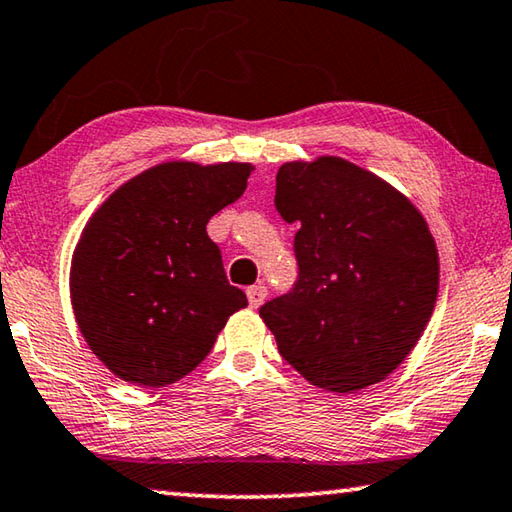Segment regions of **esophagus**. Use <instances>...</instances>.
<instances>
[{
	"label": "esophagus",
	"mask_w": 512,
	"mask_h": 512,
	"mask_svg": "<svg viewBox=\"0 0 512 512\" xmlns=\"http://www.w3.org/2000/svg\"><path fill=\"white\" fill-rule=\"evenodd\" d=\"M246 296H248V303H250V307H253V310H257L259 305L264 303L266 300V287L264 285H255V287H248V291H246Z\"/></svg>",
	"instance_id": "esophagus-1"
}]
</instances>
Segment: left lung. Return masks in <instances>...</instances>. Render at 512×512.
Returning <instances> with one entry per match:
<instances>
[{
	"label": "left lung",
	"instance_id": "left-lung-1",
	"mask_svg": "<svg viewBox=\"0 0 512 512\" xmlns=\"http://www.w3.org/2000/svg\"><path fill=\"white\" fill-rule=\"evenodd\" d=\"M275 209L296 223L294 291L259 307L307 383L355 394L417 346L440 289L426 218L383 177L342 157L287 161Z\"/></svg>",
	"mask_w": 512,
	"mask_h": 512
}]
</instances>
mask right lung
I'll return each mask as SVG.
<instances>
[{"label": "right lung", "mask_w": 512, "mask_h": 512, "mask_svg": "<svg viewBox=\"0 0 512 512\" xmlns=\"http://www.w3.org/2000/svg\"><path fill=\"white\" fill-rule=\"evenodd\" d=\"M253 164L164 161L97 207L72 253L70 300L86 344L113 376L166 387L207 358L248 305L225 278L207 223L246 191Z\"/></svg>", "instance_id": "add662e5"}]
</instances>
